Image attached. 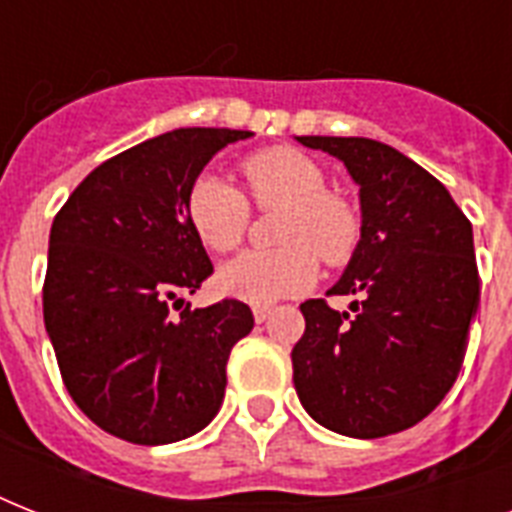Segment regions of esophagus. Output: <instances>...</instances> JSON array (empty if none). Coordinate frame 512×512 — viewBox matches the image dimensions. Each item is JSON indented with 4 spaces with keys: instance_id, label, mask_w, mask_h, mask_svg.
I'll use <instances>...</instances> for the list:
<instances>
[{
    "instance_id": "esophagus-1",
    "label": "esophagus",
    "mask_w": 512,
    "mask_h": 512,
    "mask_svg": "<svg viewBox=\"0 0 512 512\" xmlns=\"http://www.w3.org/2000/svg\"><path fill=\"white\" fill-rule=\"evenodd\" d=\"M252 316H255L257 324H263V321L271 316V305H255V308H252Z\"/></svg>"
}]
</instances>
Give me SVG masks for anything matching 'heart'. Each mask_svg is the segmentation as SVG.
<instances>
[{
  "mask_svg": "<svg viewBox=\"0 0 512 512\" xmlns=\"http://www.w3.org/2000/svg\"><path fill=\"white\" fill-rule=\"evenodd\" d=\"M249 193L260 209H284L273 252H244L217 273V287L252 305L300 295L316 279V255L342 265L353 255L361 220L348 201L327 191V175L311 156L295 148H268L241 164ZM188 223L209 252H231L249 225L244 193L223 177L201 175L185 201Z\"/></svg>",
  "mask_w": 512,
  "mask_h": 512,
  "instance_id": "1",
  "label": "heart"
}]
</instances>
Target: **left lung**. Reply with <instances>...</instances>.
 <instances>
[{
  "instance_id": "left-lung-1",
  "label": "left lung",
  "mask_w": 512,
  "mask_h": 512,
  "mask_svg": "<svg viewBox=\"0 0 512 512\" xmlns=\"http://www.w3.org/2000/svg\"><path fill=\"white\" fill-rule=\"evenodd\" d=\"M345 164L361 201V239L327 295L305 300L292 348L300 404L324 428L382 438L436 409L462 369L478 311L473 225L444 185L369 138H297Z\"/></svg>"
}]
</instances>
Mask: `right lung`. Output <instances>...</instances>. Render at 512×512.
I'll return each mask as SVG.
<instances>
[{"mask_svg":"<svg viewBox=\"0 0 512 512\" xmlns=\"http://www.w3.org/2000/svg\"><path fill=\"white\" fill-rule=\"evenodd\" d=\"M249 135L164 132L95 167L52 220L44 327L66 390L111 436L172 444L220 412L231 348L255 319L239 300L185 305L212 273L185 201L209 159Z\"/></svg>","mask_w":512,"mask_h":512,"instance_id":"1","label":"right lung"}]
</instances>
